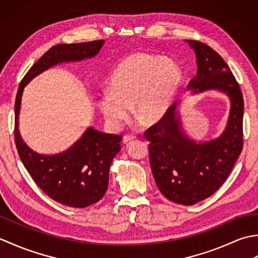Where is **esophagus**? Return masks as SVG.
<instances>
[{"instance_id":"1","label":"esophagus","mask_w":258,"mask_h":258,"mask_svg":"<svg viewBox=\"0 0 258 258\" xmlns=\"http://www.w3.org/2000/svg\"><path fill=\"white\" fill-rule=\"evenodd\" d=\"M136 138L134 135H125L124 138H123V143L124 144H128L130 142H132V141H134Z\"/></svg>"}]
</instances>
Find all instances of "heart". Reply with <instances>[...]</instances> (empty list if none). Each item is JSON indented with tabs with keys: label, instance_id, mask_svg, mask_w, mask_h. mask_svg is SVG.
<instances>
[{
	"label": "heart",
	"instance_id": "obj_1",
	"mask_svg": "<svg viewBox=\"0 0 258 258\" xmlns=\"http://www.w3.org/2000/svg\"><path fill=\"white\" fill-rule=\"evenodd\" d=\"M183 72L173 59L149 53H133L122 59L108 79V91L97 97L103 117L119 128L133 114L149 124L165 116L182 86Z\"/></svg>",
	"mask_w": 258,
	"mask_h": 258
}]
</instances>
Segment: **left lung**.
Listing matches in <instances>:
<instances>
[{"instance_id":"left-lung-1","label":"left lung","mask_w":258,"mask_h":258,"mask_svg":"<svg viewBox=\"0 0 258 258\" xmlns=\"http://www.w3.org/2000/svg\"><path fill=\"white\" fill-rule=\"evenodd\" d=\"M185 42L194 51L197 65L187 90L190 95L217 91L227 96L225 128L210 141L191 139L183 126L179 100L146 131L145 138L150 142L151 168L161 193L177 204L194 205L221 187L242 152L244 101L238 83L220 54L202 42Z\"/></svg>"}]
</instances>
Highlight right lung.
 <instances>
[{"label": "right lung", "instance_id": "1", "mask_svg": "<svg viewBox=\"0 0 258 258\" xmlns=\"http://www.w3.org/2000/svg\"><path fill=\"white\" fill-rule=\"evenodd\" d=\"M104 40L57 44L33 65L22 80L15 100V144L22 163L45 194L70 207L83 208L100 201L108 186L109 166L120 151L122 136L103 133L89 126L69 149L40 154L27 146L20 133L21 101L24 87L37 75L63 63L94 58Z\"/></svg>", "mask_w": 258, "mask_h": 258}]
</instances>
